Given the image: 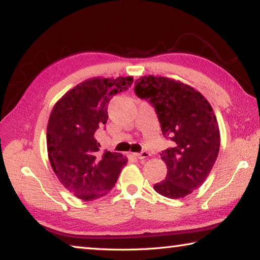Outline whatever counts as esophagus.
<instances>
[{
	"label": "esophagus",
	"mask_w": 260,
	"mask_h": 260,
	"mask_svg": "<svg viewBox=\"0 0 260 260\" xmlns=\"http://www.w3.org/2000/svg\"><path fill=\"white\" fill-rule=\"evenodd\" d=\"M136 158H139V159H144V158H148L149 156H150V153H149L148 151H141V152H138V153H134Z\"/></svg>",
	"instance_id": "obj_1"
}]
</instances>
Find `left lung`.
<instances>
[{
  "instance_id": "1",
  "label": "left lung",
  "mask_w": 260,
  "mask_h": 260,
  "mask_svg": "<svg viewBox=\"0 0 260 260\" xmlns=\"http://www.w3.org/2000/svg\"><path fill=\"white\" fill-rule=\"evenodd\" d=\"M134 91L155 109L164 138L172 147L162 150L165 180L153 189L169 199H180L202 186L218 157L220 133L217 118L200 91L162 77H142Z\"/></svg>"
}]
</instances>
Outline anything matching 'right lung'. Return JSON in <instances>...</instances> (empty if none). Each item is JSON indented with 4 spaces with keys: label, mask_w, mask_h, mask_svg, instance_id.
I'll return each instance as SVG.
<instances>
[{
    "label": "right lung",
    "mask_w": 260,
    "mask_h": 260,
    "mask_svg": "<svg viewBox=\"0 0 260 260\" xmlns=\"http://www.w3.org/2000/svg\"><path fill=\"white\" fill-rule=\"evenodd\" d=\"M133 78H95L68 91L52 109L47 127L48 156L60 183L82 201L111 190L127 159L118 152H99L96 131L108 121V104L127 90Z\"/></svg>",
    "instance_id": "right-lung-1"
}]
</instances>
